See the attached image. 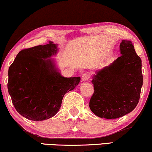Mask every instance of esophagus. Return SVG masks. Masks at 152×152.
Segmentation results:
<instances>
[{
	"instance_id": "obj_1",
	"label": "esophagus",
	"mask_w": 152,
	"mask_h": 152,
	"mask_svg": "<svg viewBox=\"0 0 152 152\" xmlns=\"http://www.w3.org/2000/svg\"><path fill=\"white\" fill-rule=\"evenodd\" d=\"M89 78H90V75L88 73H84L82 76V81L85 82V81L89 80Z\"/></svg>"
}]
</instances>
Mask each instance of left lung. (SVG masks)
<instances>
[{"label":"left lung","mask_w":152,"mask_h":152,"mask_svg":"<svg viewBox=\"0 0 152 152\" xmlns=\"http://www.w3.org/2000/svg\"><path fill=\"white\" fill-rule=\"evenodd\" d=\"M121 56L97 70L91 81L94 93L89 107L95 115L115 119L132 112L138 104L142 86V61L131 41L122 40Z\"/></svg>","instance_id":"1"}]
</instances>
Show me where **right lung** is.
<instances>
[{"label": "right lung", "mask_w": 152, "mask_h": 152, "mask_svg": "<svg viewBox=\"0 0 152 152\" xmlns=\"http://www.w3.org/2000/svg\"><path fill=\"white\" fill-rule=\"evenodd\" d=\"M57 44L50 41L20 51L8 70V92L16 111L27 119L41 121L59 111L64 95L73 90L80 77H64L51 58Z\"/></svg>", "instance_id": "add662e5"}]
</instances>
